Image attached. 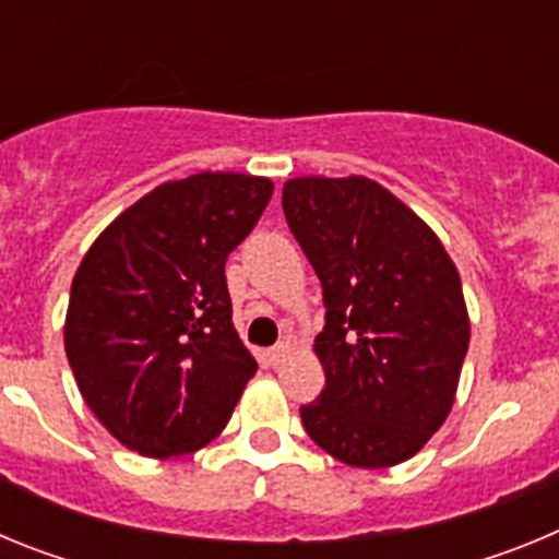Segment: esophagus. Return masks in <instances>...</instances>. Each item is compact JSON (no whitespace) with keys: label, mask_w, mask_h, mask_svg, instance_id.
I'll return each mask as SVG.
<instances>
[{"label":"esophagus","mask_w":559,"mask_h":559,"mask_svg":"<svg viewBox=\"0 0 559 559\" xmlns=\"http://www.w3.org/2000/svg\"><path fill=\"white\" fill-rule=\"evenodd\" d=\"M288 355H290V344L288 341H283V344H276L274 349H269V353H265V358H269L271 367H280V364H285V358H288Z\"/></svg>","instance_id":"1"}]
</instances>
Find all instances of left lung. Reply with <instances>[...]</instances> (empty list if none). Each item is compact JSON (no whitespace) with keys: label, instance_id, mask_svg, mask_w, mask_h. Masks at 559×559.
I'll list each match as a JSON object with an SVG mask.
<instances>
[{"label":"left lung","instance_id":"left-lung-1","mask_svg":"<svg viewBox=\"0 0 559 559\" xmlns=\"http://www.w3.org/2000/svg\"><path fill=\"white\" fill-rule=\"evenodd\" d=\"M283 210L324 288L313 353L322 394L302 406L316 445L349 467L426 448L456 400L471 344L462 280L437 231L367 176H299Z\"/></svg>","mask_w":559,"mask_h":559}]
</instances>
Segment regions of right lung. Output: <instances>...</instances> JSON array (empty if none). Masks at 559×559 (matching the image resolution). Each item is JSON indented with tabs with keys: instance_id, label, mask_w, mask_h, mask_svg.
<instances>
[{
	"instance_id": "1",
	"label": "right lung",
	"mask_w": 559,
	"mask_h": 559,
	"mask_svg": "<svg viewBox=\"0 0 559 559\" xmlns=\"http://www.w3.org/2000/svg\"><path fill=\"white\" fill-rule=\"evenodd\" d=\"M271 192L274 181L249 173L165 181L83 254L63 347L86 406L128 451H199L224 431L254 378V355L231 324L224 265Z\"/></svg>"
}]
</instances>
